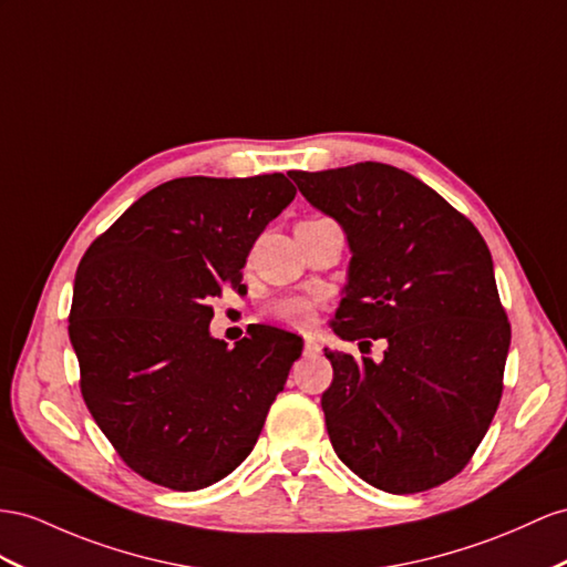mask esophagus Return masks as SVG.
<instances>
[{
    "instance_id": "esophagus-1",
    "label": "esophagus",
    "mask_w": 567,
    "mask_h": 567,
    "mask_svg": "<svg viewBox=\"0 0 567 567\" xmlns=\"http://www.w3.org/2000/svg\"><path fill=\"white\" fill-rule=\"evenodd\" d=\"M321 352V344H318L313 338H303V354H318Z\"/></svg>"
}]
</instances>
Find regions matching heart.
I'll list each match as a JSON object with an SVG mask.
<instances>
[{
  "label": "heart",
  "mask_w": 567,
  "mask_h": 567,
  "mask_svg": "<svg viewBox=\"0 0 567 567\" xmlns=\"http://www.w3.org/2000/svg\"><path fill=\"white\" fill-rule=\"evenodd\" d=\"M313 313V301L307 297H289L275 303V316L287 326H307Z\"/></svg>",
  "instance_id": "1"
}]
</instances>
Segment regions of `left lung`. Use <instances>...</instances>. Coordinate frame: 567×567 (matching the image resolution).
Returning <instances> with one entry per match:
<instances>
[{
	"mask_svg": "<svg viewBox=\"0 0 567 567\" xmlns=\"http://www.w3.org/2000/svg\"><path fill=\"white\" fill-rule=\"evenodd\" d=\"M289 177L350 244L330 321L381 361L326 350L332 450L367 484L419 493L464 470L503 395L511 323L478 229L431 186L383 163Z\"/></svg>",
	"mask_w": 567,
	"mask_h": 567,
	"instance_id": "obj_1",
	"label": "left lung"
}]
</instances>
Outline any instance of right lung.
<instances>
[{"mask_svg": "<svg viewBox=\"0 0 567 567\" xmlns=\"http://www.w3.org/2000/svg\"><path fill=\"white\" fill-rule=\"evenodd\" d=\"M297 188L285 174L182 177L141 196L81 258L69 340L81 393L120 457L174 491L220 482L249 457L303 340L254 326L210 336V299L246 295L254 241Z\"/></svg>", "mask_w": 567, "mask_h": 567, "instance_id": "add662e5", "label": "right lung"}]
</instances>
